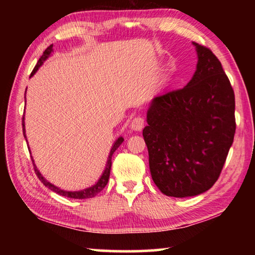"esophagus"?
<instances>
[{
	"label": "esophagus",
	"mask_w": 255,
	"mask_h": 255,
	"mask_svg": "<svg viewBox=\"0 0 255 255\" xmlns=\"http://www.w3.org/2000/svg\"><path fill=\"white\" fill-rule=\"evenodd\" d=\"M145 126V119L143 117H140V116H138V117L133 118L131 120V124H130V128L132 130H136V131H139L141 129L144 128Z\"/></svg>",
	"instance_id": "obj_1"
}]
</instances>
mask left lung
<instances>
[{
  "label": "left lung",
  "mask_w": 255,
  "mask_h": 255,
  "mask_svg": "<svg viewBox=\"0 0 255 255\" xmlns=\"http://www.w3.org/2000/svg\"><path fill=\"white\" fill-rule=\"evenodd\" d=\"M193 45L195 75L184 88L154 98L143 130L154 183L176 198L213 187L236 129L234 90L221 62L209 48Z\"/></svg>",
  "instance_id": "1"
}]
</instances>
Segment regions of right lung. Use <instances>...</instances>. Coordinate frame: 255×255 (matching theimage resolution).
I'll list each match as a JSON object with an SVG mask.
<instances>
[{
	"instance_id": "1",
	"label": "right lung",
	"mask_w": 255,
	"mask_h": 255,
	"mask_svg": "<svg viewBox=\"0 0 255 255\" xmlns=\"http://www.w3.org/2000/svg\"><path fill=\"white\" fill-rule=\"evenodd\" d=\"M51 51H53V45H50L49 47H47V49L44 51V54H42V56H41V57L39 58V60H38L37 65L34 66L33 71H32V73H31V76L34 74V73L37 72L38 68H39V67L42 65V63H44L45 60L47 59V57H48V56L50 55ZM22 129H23V136H24V138H25V130H24V117H22ZM123 141H124L123 137H119L118 139H117V141H116V143L114 144V146H112V148H111V150H110L109 158H108V162H107V166H106V170H105V172H103V174L101 175V178L99 179L98 182H97L96 184H94V185H92V187L88 188V189L81 190V191H73V192H72V191H65V190H62V189H59V188H57V187H55V185H53V184H51L50 182H48V181H46V180L44 179V176H42V175L39 173V171L37 170V167H36V165H34V163H33L34 173L37 174L38 179H39V180L41 181V182L46 185L47 188L50 189V190H53L54 192L58 193V195H60V196L67 197V198H72V199H89V198H93L94 196H97L98 193L101 191V190H103V188H105L106 185H107L108 181H109L110 169H111V157H112V154H114V153H115V150L117 149L120 145H122ZM32 162H33V161H32Z\"/></svg>"
}]
</instances>
